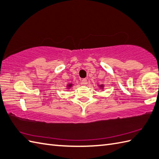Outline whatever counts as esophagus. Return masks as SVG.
<instances>
[{"label":"esophagus","mask_w":159,"mask_h":159,"mask_svg":"<svg viewBox=\"0 0 159 159\" xmlns=\"http://www.w3.org/2000/svg\"><path fill=\"white\" fill-rule=\"evenodd\" d=\"M88 83V81L86 79H83L82 81V84H83V85H86Z\"/></svg>","instance_id":"esophagus-1"}]
</instances>
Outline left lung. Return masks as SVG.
Segmentation results:
<instances>
[{"mask_svg": "<svg viewBox=\"0 0 159 159\" xmlns=\"http://www.w3.org/2000/svg\"><path fill=\"white\" fill-rule=\"evenodd\" d=\"M98 88H99L100 90H103L104 85L103 84H98Z\"/></svg>", "mask_w": 159, "mask_h": 159, "instance_id": "obj_1", "label": "left lung"}]
</instances>
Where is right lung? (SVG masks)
Here are the masks:
<instances>
[{
    "mask_svg": "<svg viewBox=\"0 0 159 159\" xmlns=\"http://www.w3.org/2000/svg\"><path fill=\"white\" fill-rule=\"evenodd\" d=\"M73 84H72V83H69V84H68L66 86V89H71V88L73 87Z\"/></svg>",
    "mask_w": 159,
    "mask_h": 159,
    "instance_id": "1",
    "label": "right lung"
}]
</instances>
